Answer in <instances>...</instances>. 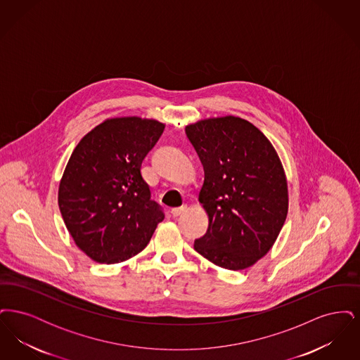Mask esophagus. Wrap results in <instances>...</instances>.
Instances as JSON below:
<instances>
[{"mask_svg":"<svg viewBox=\"0 0 360 360\" xmlns=\"http://www.w3.org/2000/svg\"><path fill=\"white\" fill-rule=\"evenodd\" d=\"M186 209H188V206L186 205L179 206V207H174V209H172V217H178V216H181Z\"/></svg>","mask_w":360,"mask_h":360,"instance_id":"obj_1","label":"esophagus"}]
</instances>
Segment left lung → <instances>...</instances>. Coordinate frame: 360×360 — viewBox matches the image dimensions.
<instances>
[{
  "mask_svg": "<svg viewBox=\"0 0 360 360\" xmlns=\"http://www.w3.org/2000/svg\"><path fill=\"white\" fill-rule=\"evenodd\" d=\"M186 135L204 166L200 202L209 216L194 250L226 270L264 257L288 216V182L274 147L257 127L226 116L190 124Z\"/></svg>",
  "mask_w": 360,
  "mask_h": 360,
  "instance_id": "1",
  "label": "left lung"
}]
</instances>
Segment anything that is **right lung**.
I'll return each mask as SVG.
<instances>
[{
  "label": "right lung",
  "instance_id": "obj_1",
  "mask_svg": "<svg viewBox=\"0 0 360 360\" xmlns=\"http://www.w3.org/2000/svg\"><path fill=\"white\" fill-rule=\"evenodd\" d=\"M165 124L139 117L103 121L78 143L59 185V209L75 244L98 263L139 254L165 219L141 163Z\"/></svg>",
  "mask_w": 360,
  "mask_h": 360
}]
</instances>
